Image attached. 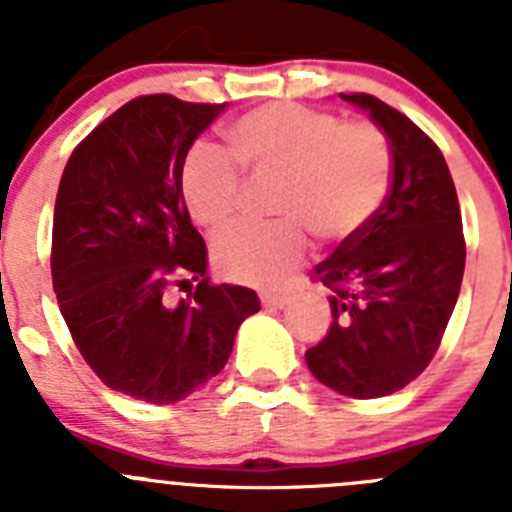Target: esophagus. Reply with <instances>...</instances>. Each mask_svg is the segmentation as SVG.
I'll use <instances>...</instances> for the list:
<instances>
[{"label":"esophagus","instance_id":"34e87169","mask_svg":"<svg viewBox=\"0 0 512 512\" xmlns=\"http://www.w3.org/2000/svg\"><path fill=\"white\" fill-rule=\"evenodd\" d=\"M289 302L287 292H264L261 295V305L264 307H284Z\"/></svg>","mask_w":512,"mask_h":512}]
</instances>
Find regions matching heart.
Here are the masks:
<instances>
[{"label": "heart", "instance_id": "heart-1", "mask_svg": "<svg viewBox=\"0 0 512 512\" xmlns=\"http://www.w3.org/2000/svg\"><path fill=\"white\" fill-rule=\"evenodd\" d=\"M233 156L256 182H277L264 228H235L217 238L215 266L230 282L277 287L305 259L310 238L354 241L382 210L392 184V153L372 122H343L300 104H266L225 130ZM184 200L200 225L217 233L233 223L243 176L223 153L200 148L187 158Z\"/></svg>", "mask_w": 512, "mask_h": 512}]
</instances>
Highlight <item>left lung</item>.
<instances>
[{"mask_svg": "<svg viewBox=\"0 0 512 512\" xmlns=\"http://www.w3.org/2000/svg\"><path fill=\"white\" fill-rule=\"evenodd\" d=\"M384 133L392 184L372 225L315 266L333 323L307 348L312 377L356 400L392 395L438 351L459 300L467 246L443 153L413 120L372 94H341Z\"/></svg>", "mask_w": 512, "mask_h": 512, "instance_id": "left-lung-1", "label": "left lung"}]
</instances>
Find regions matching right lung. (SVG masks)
<instances>
[{
	"label": "right lung",
	"instance_id": "add662e5",
	"mask_svg": "<svg viewBox=\"0 0 512 512\" xmlns=\"http://www.w3.org/2000/svg\"><path fill=\"white\" fill-rule=\"evenodd\" d=\"M223 110L171 94L133 99L81 140L58 184L51 271L63 320L110 390L153 405L215 377L261 307L253 289L210 284L182 194L189 148ZM184 273L201 284L169 303Z\"/></svg>",
	"mask_w": 512,
	"mask_h": 512
}]
</instances>
